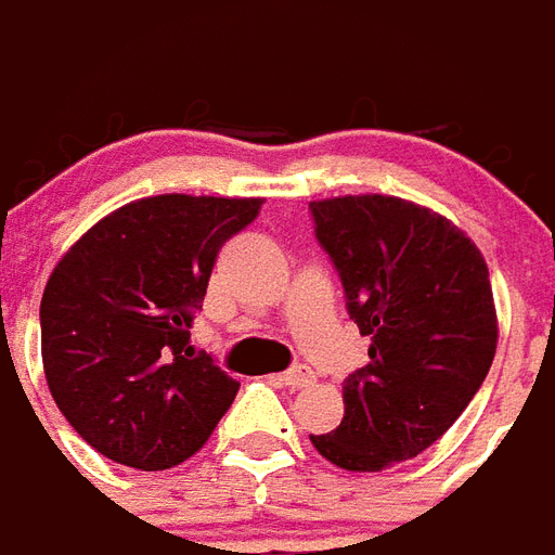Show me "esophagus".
Here are the masks:
<instances>
[{
  "label": "esophagus",
  "mask_w": 555,
  "mask_h": 555,
  "mask_svg": "<svg viewBox=\"0 0 555 555\" xmlns=\"http://www.w3.org/2000/svg\"><path fill=\"white\" fill-rule=\"evenodd\" d=\"M310 383H313V373H310V367H301V364L278 376V385H284V388H305Z\"/></svg>",
  "instance_id": "1"
}]
</instances>
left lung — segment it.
<instances>
[{"label":"left lung","instance_id":"obj_1","mask_svg":"<svg viewBox=\"0 0 555 555\" xmlns=\"http://www.w3.org/2000/svg\"><path fill=\"white\" fill-rule=\"evenodd\" d=\"M371 361L344 383V422L310 436L349 473L412 460L457 422L496 356L481 250L430 208L383 194L310 203Z\"/></svg>","mask_w":555,"mask_h":555}]
</instances>
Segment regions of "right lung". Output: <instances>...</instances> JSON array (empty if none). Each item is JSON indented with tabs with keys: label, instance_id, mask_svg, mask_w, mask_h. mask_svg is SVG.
<instances>
[{
	"label": "right lung",
	"instance_id": "right-lung-1",
	"mask_svg": "<svg viewBox=\"0 0 555 555\" xmlns=\"http://www.w3.org/2000/svg\"><path fill=\"white\" fill-rule=\"evenodd\" d=\"M262 199L160 194L116 208L70 247L41 298V359L62 415L121 466L172 469L206 446L238 383L191 325L227 238Z\"/></svg>",
	"mask_w": 555,
	"mask_h": 555
}]
</instances>
